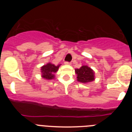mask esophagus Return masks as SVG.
Masks as SVG:
<instances>
[{"label":"esophagus","mask_w":132,"mask_h":132,"mask_svg":"<svg viewBox=\"0 0 132 132\" xmlns=\"http://www.w3.org/2000/svg\"><path fill=\"white\" fill-rule=\"evenodd\" d=\"M65 65H71V62H67V61H66V62H65Z\"/></svg>","instance_id":"obj_1"}]
</instances>
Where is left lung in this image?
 Here are the masks:
<instances>
[{"mask_svg": "<svg viewBox=\"0 0 132 132\" xmlns=\"http://www.w3.org/2000/svg\"><path fill=\"white\" fill-rule=\"evenodd\" d=\"M77 75V80L80 82L87 84L95 79L94 71L87 65H82L79 69H75Z\"/></svg>", "mask_w": 132, "mask_h": 132, "instance_id": "left-lung-1", "label": "left lung"}]
</instances>
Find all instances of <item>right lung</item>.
<instances>
[{
  "label": "right lung",
  "mask_w": 132,
  "mask_h": 132,
  "mask_svg": "<svg viewBox=\"0 0 132 132\" xmlns=\"http://www.w3.org/2000/svg\"><path fill=\"white\" fill-rule=\"evenodd\" d=\"M61 64L55 65L52 63H47L46 65H43L41 67L42 77L46 80H52L55 79V74L57 72Z\"/></svg>",
  "instance_id": "right-lung-1"
}]
</instances>
